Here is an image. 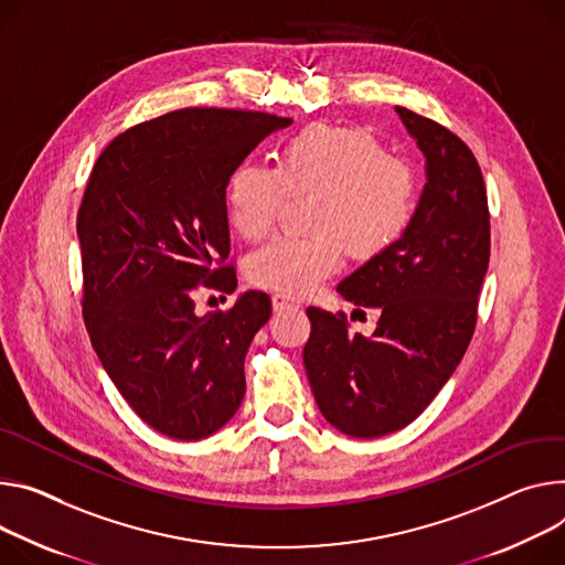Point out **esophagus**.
<instances>
[{"mask_svg":"<svg viewBox=\"0 0 565 565\" xmlns=\"http://www.w3.org/2000/svg\"><path fill=\"white\" fill-rule=\"evenodd\" d=\"M273 309H275L277 313L290 311V309H299V301H295V299H290V297H286V295H273Z\"/></svg>","mask_w":565,"mask_h":565,"instance_id":"esophagus-1","label":"esophagus"}]
</instances>
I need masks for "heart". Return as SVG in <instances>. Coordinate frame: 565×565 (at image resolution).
Listing matches in <instances>:
<instances>
[{"label":"heart","mask_w":565,"mask_h":565,"mask_svg":"<svg viewBox=\"0 0 565 565\" xmlns=\"http://www.w3.org/2000/svg\"><path fill=\"white\" fill-rule=\"evenodd\" d=\"M286 193H318L311 236H284L252 254L249 279L277 295L311 292L333 275L347 249L365 259L392 245L415 212V173L385 156L376 137L358 128L309 126L292 135L277 167L245 160L227 178L225 202L234 230L266 238Z\"/></svg>","instance_id":"1"}]
</instances>
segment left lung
Wrapping results in <instances>:
<instances>
[{
  "mask_svg": "<svg viewBox=\"0 0 565 565\" xmlns=\"http://www.w3.org/2000/svg\"><path fill=\"white\" fill-rule=\"evenodd\" d=\"M426 158V184L403 234L338 284L358 309H379L372 338L342 316L306 309L303 367L324 419L374 439L413 424L465 355L489 268V207L469 146L433 119L396 108Z\"/></svg>",
  "mask_w": 565,
  "mask_h": 565,
  "instance_id": "left-lung-1",
  "label": "left lung"
}]
</instances>
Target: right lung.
Segmentation results:
<instances>
[{"label": "right lung", "instance_id": "obj_1", "mask_svg": "<svg viewBox=\"0 0 565 565\" xmlns=\"http://www.w3.org/2000/svg\"><path fill=\"white\" fill-rule=\"evenodd\" d=\"M292 119L184 108L143 121L100 152L78 210L83 318L121 396L158 433L198 441L245 394V353L273 313L245 290L195 316L193 290H236L225 189L236 164Z\"/></svg>", "mask_w": 565, "mask_h": 565}]
</instances>
